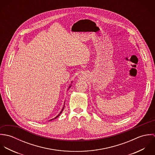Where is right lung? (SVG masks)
<instances>
[{"instance_id": "obj_1", "label": "right lung", "mask_w": 155, "mask_h": 155, "mask_svg": "<svg viewBox=\"0 0 155 155\" xmlns=\"http://www.w3.org/2000/svg\"><path fill=\"white\" fill-rule=\"evenodd\" d=\"M70 87H71V85H70V87H69V88H68V89L70 88ZM64 107H63V109H62V110H61V111H60V113H59V114H58V115H57V116H56V117H55V118H54V119H51V120H53V119H56V118H57V117H58V116H60V114H61V113H62V111H63V109H64Z\"/></svg>"}]
</instances>
